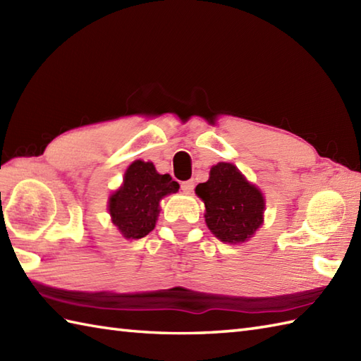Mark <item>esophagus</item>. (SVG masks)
Instances as JSON below:
<instances>
[{"label":"esophagus","instance_id":"esophagus-1","mask_svg":"<svg viewBox=\"0 0 361 361\" xmlns=\"http://www.w3.org/2000/svg\"><path fill=\"white\" fill-rule=\"evenodd\" d=\"M181 189H183V192L190 194V192H192V189H194V181H192V180L183 181V183H181Z\"/></svg>","mask_w":361,"mask_h":361}]
</instances>
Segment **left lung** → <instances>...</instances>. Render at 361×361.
<instances>
[{
    "instance_id": "obj_1",
    "label": "left lung",
    "mask_w": 361,
    "mask_h": 361,
    "mask_svg": "<svg viewBox=\"0 0 361 361\" xmlns=\"http://www.w3.org/2000/svg\"><path fill=\"white\" fill-rule=\"evenodd\" d=\"M204 203V220L224 243L247 242L264 224L265 198L231 163L211 167L209 180L195 188Z\"/></svg>"
}]
</instances>
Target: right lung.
Returning a JSON list of instances; mask_svg holds the SVG:
<instances>
[{
    "instance_id": "1",
    "label": "right lung",
    "mask_w": 361,
    "mask_h": 361,
    "mask_svg": "<svg viewBox=\"0 0 361 361\" xmlns=\"http://www.w3.org/2000/svg\"><path fill=\"white\" fill-rule=\"evenodd\" d=\"M178 189V183L169 173H158L153 163L133 161L127 167L122 186L109 198L113 225L126 239H142L157 225L161 198Z\"/></svg>"
}]
</instances>
